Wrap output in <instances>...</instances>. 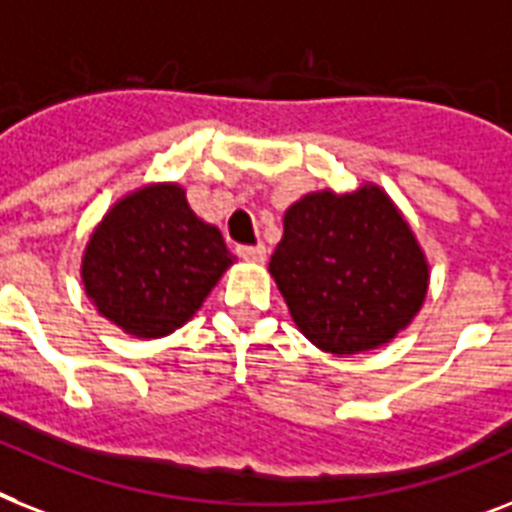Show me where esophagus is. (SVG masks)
<instances>
[{
  "instance_id": "obj_1",
  "label": "esophagus",
  "mask_w": 512,
  "mask_h": 512,
  "mask_svg": "<svg viewBox=\"0 0 512 512\" xmlns=\"http://www.w3.org/2000/svg\"><path fill=\"white\" fill-rule=\"evenodd\" d=\"M242 260H249V263H263L265 260V247L263 244H255V247H239L236 249Z\"/></svg>"
}]
</instances>
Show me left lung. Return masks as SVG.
Segmentation results:
<instances>
[{
	"instance_id": "8db88e82",
	"label": "left lung",
	"mask_w": 512,
	"mask_h": 512,
	"mask_svg": "<svg viewBox=\"0 0 512 512\" xmlns=\"http://www.w3.org/2000/svg\"><path fill=\"white\" fill-rule=\"evenodd\" d=\"M268 270L299 331L331 355L392 342L429 292L413 228L376 184L294 202Z\"/></svg>"
}]
</instances>
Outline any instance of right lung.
Wrapping results in <instances>:
<instances>
[{"mask_svg":"<svg viewBox=\"0 0 512 512\" xmlns=\"http://www.w3.org/2000/svg\"><path fill=\"white\" fill-rule=\"evenodd\" d=\"M236 257L194 215L178 184L118 199L83 252L86 294L107 321L139 339L173 334L197 313Z\"/></svg>","mask_w":512,"mask_h":512,"instance_id":"add662e5","label":"right lung"}]
</instances>
